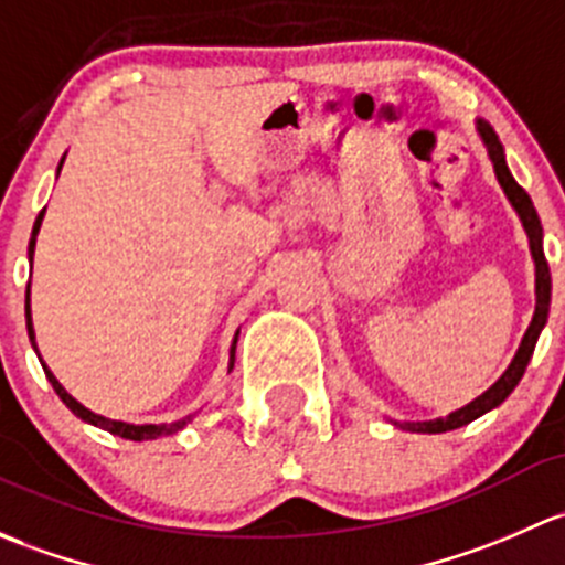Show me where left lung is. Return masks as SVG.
I'll return each mask as SVG.
<instances>
[{
  "label": "left lung",
  "mask_w": 565,
  "mask_h": 565,
  "mask_svg": "<svg viewBox=\"0 0 565 565\" xmlns=\"http://www.w3.org/2000/svg\"><path fill=\"white\" fill-rule=\"evenodd\" d=\"M476 130H479L481 141H484V147H487V154H490L492 166H495V177H498L500 188H503V193L511 201V206H514V212L520 214L522 228H525L527 242H531V255H533V264H536V312H533V321H531V326H527L525 337H522L520 348H516V356L511 359L509 370H505L503 375H500L498 381L492 383L484 394H481V397H476L473 403H468L465 408L449 413V416L433 418V422H394L397 427L408 429V433H449V429L465 427V424H470L473 418L484 416L487 411L498 408V405L503 403L511 392H514V386L522 381V375H525L527 362H531V356H533V348H536V340H539V334H542L546 316H550L552 280H550V266H546V258H544L542 220H539L536 209H533L531 195H527L525 190L514 182V177H511L509 166H505L503 147H500L495 130H492L484 119L476 121Z\"/></svg>",
  "instance_id": "left-lung-1"
}]
</instances>
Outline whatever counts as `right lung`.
<instances>
[{"label":"right lung","mask_w":565,"mask_h":565,"mask_svg":"<svg viewBox=\"0 0 565 565\" xmlns=\"http://www.w3.org/2000/svg\"><path fill=\"white\" fill-rule=\"evenodd\" d=\"M60 168H62V162H60ZM43 214H45V209L38 214V220H34L32 239H29V260L34 258V242H38L40 225H43ZM26 329H29V340H32V348H34V351H38V342H34V329H32V310H29V285H26ZM236 337H239V331H236ZM236 337H234V345H231L228 372L234 370ZM38 356H40V351H38ZM43 370H45V377H49V381H51V386H54V392L60 394L62 403H65L67 408L75 413V416L84 418L86 424H95V427L106 429V433H110V435H119V438H125V440H157V438H162V435L179 433V429L188 427V422H190V416H184V418H179V422H171V424H127V422H114V418H106V416H97V413H92L89 408H84V405H81L78 399L70 397V394L65 392V386H62V383L54 377V372L45 367V362H43Z\"/></svg>","instance_id":"obj_1"}]
</instances>
